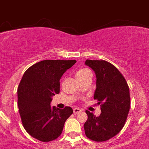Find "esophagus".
Instances as JSON below:
<instances>
[{
  "instance_id": "34e87169",
  "label": "esophagus",
  "mask_w": 149,
  "mask_h": 149,
  "mask_svg": "<svg viewBox=\"0 0 149 149\" xmlns=\"http://www.w3.org/2000/svg\"><path fill=\"white\" fill-rule=\"evenodd\" d=\"M81 111H82L81 109L78 108V107H75V108H73V113H74L75 114H77V113H80Z\"/></svg>"
}]
</instances>
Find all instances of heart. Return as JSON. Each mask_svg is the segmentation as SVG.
Wrapping results in <instances>:
<instances>
[{"mask_svg":"<svg viewBox=\"0 0 149 149\" xmlns=\"http://www.w3.org/2000/svg\"><path fill=\"white\" fill-rule=\"evenodd\" d=\"M91 71L87 69H79L76 72V77L79 81H81L83 79H86L88 76H91Z\"/></svg>","mask_w":149,"mask_h":149,"instance_id":"obj_1","label":"heart"}]
</instances>
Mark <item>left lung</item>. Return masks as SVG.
Here are the masks:
<instances>
[{
  "mask_svg": "<svg viewBox=\"0 0 149 149\" xmlns=\"http://www.w3.org/2000/svg\"><path fill=\"white\" fill-rule=\"evenodd\" d=\"M85 64L96 73L93 99L101 107L99 117L86 111L88 118L84 124L85 134L92 141H107L120 132L127 120L131 100L129 87L120 71L109 62L86 59Z\"/></svg>",
  "mask_w": 149,
  "mask_h": 149,
  "instance_id": "1",
  "label": "left lung"
}]
</instances>
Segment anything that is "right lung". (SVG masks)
Segmentation results:
<instances>
[{
  "label": "right lung",
  "mask_w": 149,
  "mask_h": 149,
  "mask_svg": "<svg viewBox=\"0 0 149 149\" xmlns=\"http://www.w3.org/2000/svg\"><path fill=\"white\" fill-rule=\"evenodd\" d=\"M76 60H43L25 71L17 88L22 125L31 136L43 142L54 141L72 113L70 107H51L52 96L59 93L60 78Z\"/></svg>",
  "instance_id": "right-lung-1"
}]
</instances>
